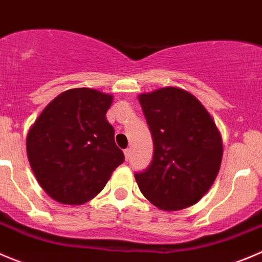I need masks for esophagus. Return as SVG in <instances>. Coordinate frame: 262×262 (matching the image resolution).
Returning a JSON list of instances; mask_svg holds the SVG:
<instances>
[{
    "label": "esophagus",
    "mask_w": 262,
    "mask_h": 262,
    "mask_svg": "<svg viewBox=\"0 0 262 262\" xmlns=\"http://www.w3.org/2000/svg\"><path fill=\"white\" fill-rule=\"evenodd\" d=\"M130 154H131V150L130 149H125V157L126 159L128 160V158H130Z\"/></svg>",
    "instance_id": "34e87169"
}]
</instances>
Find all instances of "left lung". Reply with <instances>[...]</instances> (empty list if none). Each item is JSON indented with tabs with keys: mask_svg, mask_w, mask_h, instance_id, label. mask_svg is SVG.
I'll use <instances>...</instances> for the list:
<instances>
[{
	"mask_svg": "<svg viewBox=\"0 0 262 262\" xmlns=\"http://www.w3.org/2000/svg\"><path fill=\"white\" fill-rule=\"evenodd\" d=\"M154 144L152 160L135 173L142 195L162 210L198 203L218 176L222 137L204 105L178 88L139 95Z\"/></svg>",
	"mask_w": 262,
	"mask_h": 262,
	"instance_id": "1",
	"label": "left lung"
}]
</instances>
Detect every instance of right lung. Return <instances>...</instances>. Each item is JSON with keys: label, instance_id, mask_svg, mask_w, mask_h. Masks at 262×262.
I'll use <instances>...</instances> for the list:
<instances>
[{"label": "right lung", "instance_id": "add662e5", "mask_svg": "<svg viewBox=\"0 0 262 262\" xmlns=\"http://www.w3.org/2000/svg\"><path fill=\"white\" fill-rule=\"evenodd\" d=\"M112 99L89 88L67 90L44 108L29 130L30 167L43 190L58 203L90 201L125 162L105 118Z\"/></svg>", "mask_w": 262, "mask_h": 262}]
</instances>
